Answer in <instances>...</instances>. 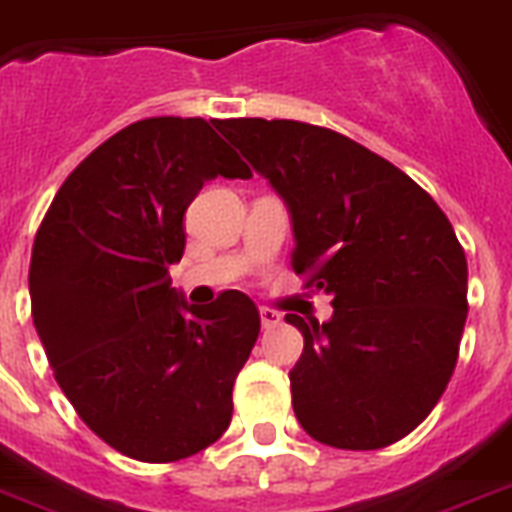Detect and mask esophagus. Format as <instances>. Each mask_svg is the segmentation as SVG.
Instances as JSON below:
<instances>
[{
    "mask_svg": "<svg viewBox=\"0 0 512 512\" xmlns=\"http://www.w3.org/2000/svg\"><path fill=\"white\" fill-rule=\"evenodd\" d=\"M260 320H263V328H273L281 322V315H278L276 309L270 307H260Z\"/></svg>",
    "mask_w": 512,
    "mask_h": 512,
    "instance_id": "esophagus-1",
    "label": "esophagus"
}]
</instances>
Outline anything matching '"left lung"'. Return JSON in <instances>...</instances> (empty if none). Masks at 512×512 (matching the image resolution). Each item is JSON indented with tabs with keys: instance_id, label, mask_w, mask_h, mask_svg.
Masks as SVG:
<instances>
[{
	"instance_id": "left-lung-1",
	"label": "left lung",
	"mask_w": 512,
	"mask_h": 512,
	"mask_svg": "<svg viewBox=\"0 0 512 512\" xmlns=\"http://www.w3.org/2000/svg\"><path fill=\"white\" fill-rule=\"evenodd\" d=\"M216 127L289 208L296 273L333 296L328 322L286 315L304 336L289 372L296 419L330 448L393 445L435 409L458 362L468 265L448 216L333 130L291 119Z\"/></svg>"
}]
</instances>
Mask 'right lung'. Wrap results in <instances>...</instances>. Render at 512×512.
I'll return each mask as SVG.
<instances>
[{"label":"right lung","instance_id":"right-lung-1","mask_svg":"<svg viewBox=\"0 0 512 512\" xmlns=\"http://www.w3.org/2000/svg\"><path fill=\"white\" fill-rule=\"evenodd\" d=\"M216 124L124 127L64 179L33 242V325L59 388L135 461H182L226 432L234 380L260 333L242 291L195 307L171 289L184 210L208 179L252 176Z\"/></svg>","mask_w":512,"mask_h":512}]
</instances>
